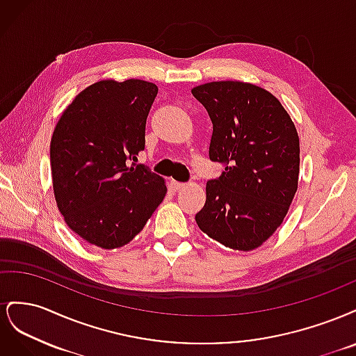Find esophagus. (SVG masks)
<instances>
[{
	"label": "esophagus",
	"instance_id": "1",
	"mask_svg": "<svg viewBox=\"0 0 356 356\" xmlns=\"http://www.w3.org/2000/svg\"><path fill=\"white\" fill-rule=\"evenodd\" d=\"M184 186H186L184 182H178V181H174V179H172L169 187H170V190H172V191H178V190H181V188L184 187Z\"/></svg>",
	"mask_w": 356,
	"mask_h": 356
}]
</instances>
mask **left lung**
Here are the masks:
<instances>
[{
  "label": "left lung",
  "instance_id": "obj_1",
  "mask_svg": "<svg viewBox=\"0 0 356 356\" xmlns=\"http://www.w3.org/2000/svg\"><path fill=\"white\" fill-rule=\"evenodd\" d=\"M191 93L212 122L209 159L224 165L196 222L224 246L251 251L282 224L297 191L296 126L272 93L250 83L212 81Z\"/></svg>",
  "mask_w": 356,
  "mask_h": 356
}]
</instances>
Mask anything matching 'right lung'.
Segmentation results:
<instances>
[{"mask_svg":"<svg viewBox=\"0 0 356 356\" xmlns=\"http://www.w3.org/2000/svg\"><path fill=\"white\" fill-rule=\"evenodd\" d=\"M157 86L102 80L63 111L50 143L53 190L80 238L104 250L131 242L166 195L163 178L136 165Z\"/></svg>","mask_w":356,"mask_h":356,"instance_id":"obj_1","label":"right lung"}]
</instances>
